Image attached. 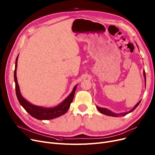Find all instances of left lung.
<instances>
[{
    "mask_svg": "<svg viewBox=\"0 0 155 155\" xmlns=\"http://www.w3.org/2000/svg\"><path fill=\"white\" fill-rule=\"evenodd\" d=\"M138 47V46H137ZM144 78H145V85H146V73H145V71L144 70ZM141 101V100H140ZM140 101H139L137 104L135 105V107L132 108V109L130 110V111L128 112H124V113H120V114H116V113H114L112 111H110V110L107 109V108H102V107H99L98 106H96L97 108H98V110H99L100 112H101V114H105V115H107V116H112V117H119V116H124L127 115V114L133 112L135 108L138 107V105H139V104L140 103Z\"/></svg>",
    "mask_w": 155,
    "mask_h": 155,
    "instance_id": "left-lung-1",
    "label": "left lung"
}]
</instances>
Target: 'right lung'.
I'll list each match as a JSON object with an SVG mask.
<instances>
[{"mask_svg":"<svg viewBox=\"0 0 155 155\" xmlns=\"http://www.w3.org/2000/svg\"><path fill=\"white\" fill-rule=\"evenodd\" d=\"M18 55L17 56L15 61L16 63L15 70L14 72V79L15 82L16 94L20 105L24 107V109L31 116L39 120H50L64 115V114L68 110L69 108L70 107V104L73 101L74 92H75L76 91L77 85H76L74 87L71 93L68 95L67 98L64 100H63L58 105L50 108L34 105L31 104L30 102L27 101L21 94L16 77V68L17 62H18Z\"/></svg>","mask_w":155,"mask_h":155,"instance_id":"obj_1","label":"right lung"}]
</instances>
